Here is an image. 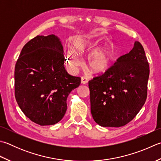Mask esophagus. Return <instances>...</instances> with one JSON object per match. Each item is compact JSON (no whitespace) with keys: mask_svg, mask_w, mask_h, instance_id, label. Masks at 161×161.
Segmentation results:
<instances>
[{"mask_svg":"<svg viewBox=\"0 0 161 161\" xmlns=\"http://www.w3.org/2000/svg\"><path fill=\"white\" fill-rule=\"evenodd\" d=\"M81 82L83 84H86L88 83V79L85 77H81Z\"/></svg>","mask_w":161,"mask_h":161,"instance_id":"obj_1","label":"esophagus"}]
</instances>
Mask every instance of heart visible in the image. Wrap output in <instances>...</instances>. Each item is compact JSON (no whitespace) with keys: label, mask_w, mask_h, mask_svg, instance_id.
<instances>
[{"label":"heart","mask_w":161,"mask_h":161,"mask_svg":"<svg viewBox=\"0 0 161 161\" xmlns=\"http://www.w3.org/2000/svg\"><path fill=\"white\" fill-rule=\"evenodd\" d=\"M96 41L82 37L75 38L72 42L73 50H69L67 52L68 65L72 70L76 71L82 65V61L78 55L92 49L96 45ZM113 48L111 46H106L94 49L90 53L88 58V64L90 70L95 73H101L109 68L113 58Z\"/></svg>","instance_id":"obj_1"}]
</instances>
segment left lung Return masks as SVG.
Listing matches in <instances>:
<instances>
[{"label": "left lung", "mask_w": 161, "mask_h": 161, "mask_svg": "<svg viewBox=\"0 0 161 161\" xmlns=\"http://www.w3.org/2000/svg\"><path fill=\"white\" fill-rule=\"evenodd\" d=\"M149 76L145 52L136 41L130 52L89 81L94 121L103 127H121L133 120L145 103Z\"/></svg>", "instance_id": "left-lung-1"}]
</instances>
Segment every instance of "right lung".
<instances>
[{
  "label": "right lung",
  "mask_w": 161,
  "mask_h": 161,
  "mask_svg": "<svg viewBox=\"0 0 161 161\" xmlns=\"http://www.w3.org/2000/svg\"><path fill=\"white\" fill-rule=\"evenodd\" d=\"M64 47L54 35L37 36L25 45L14 68V96L27 117L40 125L64 117L66 100L80 86L81 77L64 68Z\"/></svg>",
  "instance_id": "add662e5"
}]
</instances>
